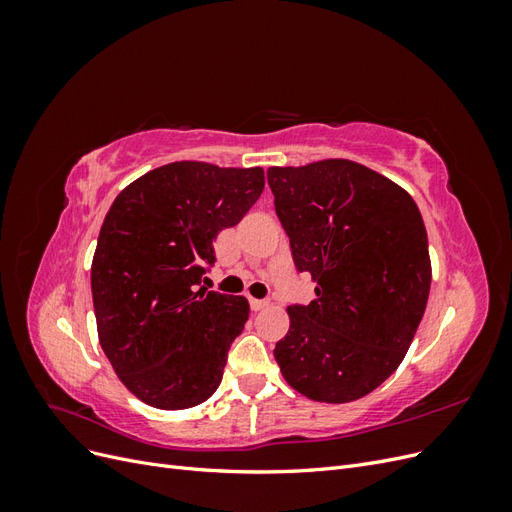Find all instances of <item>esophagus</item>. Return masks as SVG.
I'll return each mask as SVG.
<instances>
[{
	"label": "esophagus",
	"instance_id": "obj_1",
	"mask_svg": "<svg viewBox=\"0 0 512 512\" xmlns=\"http://www.w3.org/2000/svg\"><path fill=\"white\" fill-rule=\"evenodd\" d=\"M250 305L254 312H260V309H265L271 305V299H250Z\"/></svg>",
	"mask_w": 512,
	"mask_h": 512
}]
</instances>
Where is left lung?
<instances>
[{
  "mask_svg": "<svg viewBox=\"0 0 512 512\" xmlns=\"http://www.w3.org/2000/svg\"><path fill=\"white\" fill-rule=\"evenodd\" d=\"M275 213L294 267L316 299L288 307L275 344L286 382L309 399L346 404L404 361L431 286L427 230L412 196L350 160L269 168Z\"/></svg>",
  "mask_w": 512,
  "mask_h": 512,
  "instance_id": "obj_1",
  "label": "left lung"
}]
</instances>
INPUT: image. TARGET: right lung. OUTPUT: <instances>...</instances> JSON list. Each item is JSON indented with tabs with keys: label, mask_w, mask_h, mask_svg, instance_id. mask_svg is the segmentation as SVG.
I'll return each mask as SVG.
<instances>
[{
	"label": "right lung",
	"mask_w": 512,
	"mask_h": 512,
	"mask_svg": "<svg viewBox=\"0 0 512 512\" xmlns=\"http://www.w3.org/2000/svg\"><path fill=\"white\" fill-rule=\"evenodd\" d=\"M262 188V168L173 162L130 183L108 209L91 262L100 346L145 404L192 408L220 386L250 305L198 286L218 232L239 224Z\"/></svg>",
	"instance_id": "obj_1"
}]
</instances>
